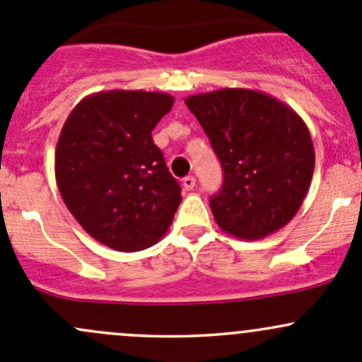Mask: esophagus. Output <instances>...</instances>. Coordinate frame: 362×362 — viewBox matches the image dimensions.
<instances>
[{
    "label": "esophagus",
    "instance_id": "34e87169",
    "mask_svg": "<svg viewBox=\"0 0 362 362\" xmlns=\"http://www.w3.org/2000/svg\"><path fill=\"white\" fill-rule=\"evenodd\" d=\"M182 184H184L185 191H192V189L196 187V178H194L192 175H189V177H185L184 180H182Z\"/></svg>",
    "mask_w": 362,
    "mask_h": 362
}]
</instances>
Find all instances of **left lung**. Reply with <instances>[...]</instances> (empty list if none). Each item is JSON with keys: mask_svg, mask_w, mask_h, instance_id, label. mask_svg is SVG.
<instances>
[{"mask_svg": "<svg viewBox=\"0 0 362 362\" xmlns=\"http://www.w3.org/2000/svg\"><path fill=\"white\" fill-rule=\"evenodd\" d=\"M223 168L210 197L215 222L239 239H262L296 215L315 165L307 124L267 93L222 88L185 98Z\"/></svg>", "mask_w": 362, "mask_h": 362, "instance_id": "obj_1", "label": "left lung"}]
</instances>
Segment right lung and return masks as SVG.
I'll return each mask as SVG.
<instances>
[{
	"mask_svg": "<svg viewBox=\"0 0 362 362\" xmlns=\"http://www.w3.org/2000/svg\"><path fill=\"white\" fill-rule=\"evenodd\" d=\"M173 102L159 91H100L83 98L64 123L55 149L60 196L79 226L109 248L156 245L182 203L151 135Z\"/></svg>",
	"mask_w": 362,
	"mask_h": 362,
	"instance_id": "add662e5",
	"label": "right lung"
}]
</instances>
